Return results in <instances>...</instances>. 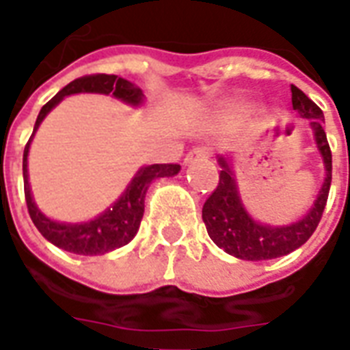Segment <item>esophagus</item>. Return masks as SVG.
<instances>
[{"label":"esophagus","instance_id":"obj_1","mask_svg":"<svg viewBox=\"0 0 350 350\" xmlns=\"http://www.w3.org/2000/svg\"><path fill=\"white\" fill-rule=\"evenodd\" d=\"M212 155V152L208 150V148H195V150H191L187 155H185V165H189L193 161H198V159H208Z\"/></svg>","mask_w":350,"mask_h":350}]
</instances>
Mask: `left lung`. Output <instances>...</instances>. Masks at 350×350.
<instances>
[{"instance_id":"left-lung-1","label":"left lung","mask_w":350,"mask_h":350,"mask_svg":"<svg viewBox=\"0 0 350 350\" xmlns=\"http://www.w3.org/2000/svg\"><path fill=\"white\" fill-rule=\"evenodd\" d=\"M291 92H293V108L301 118L309 120L317 148L323 155L326 178L311 210L300 221L285 227H270L255 221L245 212L228 161L219 157V183L212 195L206 198L202 206V221L213 243L228 255L242 260H268L298 250L315 232L328 200L332 183V152L323 129V110L294 84L291 86Z\"/></svg>"}]
</instances>
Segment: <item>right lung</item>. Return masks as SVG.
<instances>
[{"label":"right lung","instance_id":"obj_1","mask_svg":"<svg viewBox=\"0 0 350 350\" xmlns=\"http://www.w3.org/2000/svg\"><path fill=\"white\" fill-rule=\"evenodd\" d=\"M72 93H105V95H114L116 99L125 100L127 105L137 107L142 103V90L137 88L133 82L125 79H120L116 75H88L80 79L72 80L71 84L57 92L52 99L41 108L35 122V131L44 120L52 108L56 107L65 95ZM31 135V138H33ZM31 138L27 140L24 148V161H22V170H24V195H26V204L29 217L33 221L37 230L41 232L50 243H54L59 250L77 253V255H105L108 251H114L129 243L135 234H137L140 221L144 215V198L146 191L150 183L157 178L165 176H174L180 172V165H150L142 167L137 172V176L131 180L127 189L123 195L116 200L112 208L100 213L99 217L88 221V223H59V221L49 219L44 213L35 206L29 182H27V153H29V144Z\"/></svg>","mask_w":350,"mask_h":350}]
</instances>
